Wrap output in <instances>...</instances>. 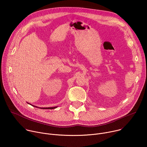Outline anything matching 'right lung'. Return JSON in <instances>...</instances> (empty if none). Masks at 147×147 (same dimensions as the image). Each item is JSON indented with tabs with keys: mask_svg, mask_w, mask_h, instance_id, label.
I'll list each match as a JSON object with an SVG mask.
<instances>
[{
	"mask_svg": "<svg viewBox=\"0 0 147 147\" xmlns=\"http://www.w3.org/2000/svg\"><path fill=\"white\" fill-rule=\"evenodd\" d=\"M32 106H34V105H32ZM56 108V107H51V108H41V109H55Z\"/></svg>",
	"mask_w": 147,
	"mask_h": 147,
	"instance_id": "obj_1",
	"label": "right lung"
}]
</instances>
